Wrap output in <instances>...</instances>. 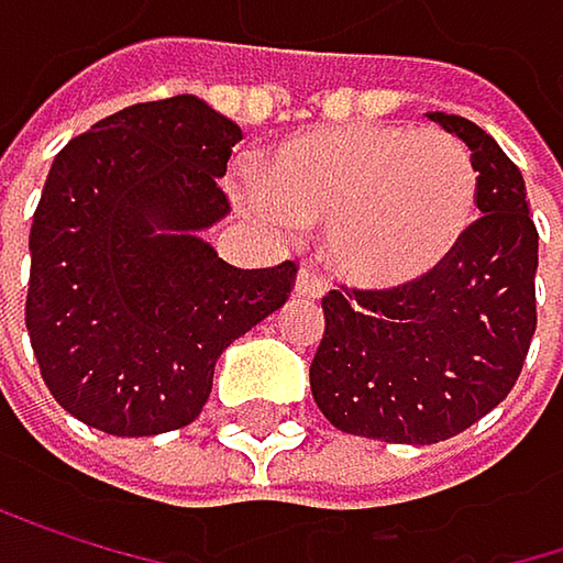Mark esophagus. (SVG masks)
I'll return each mask as SVG.
<instances>
[{
	"label": "esophagus",
	"instance_id": "1",
	"mask_svg": "<svg viewBox=\"0 0 563 563\" xmlns=\"http://www.w3.org/2000/svg\"><path fill=\"white\" fill-rule=\"evenodd\" d=\"M323 290H327V284H323V276H320L317 269H300V273H297V284H294V294H297V297H303V300H320Z\"/></svg>",
	"mask_w": 563,
	"mask_h": 563
}]
</instances>
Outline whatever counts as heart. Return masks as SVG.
Wrapping results in <instances>:
<instances>
[{
    "instance_id": "b5f03b06",
    "label": "heart",
    "mask_w": 563,
    "mask_h": 563,
    "mask_svg": "<svg viewBox=\"0 0 563 563\" xmlns=\"http://www.w3.org/2000/svg\"><path fill=\"white\" fill-rule=\"evenodd\" d=\"M240 207L290 236L327 227L330 269L360 290H397L444 263L474 223L471 153L413 126L353 123L307 130L260 159V186Z\"/></svg>"
}]
</instances>
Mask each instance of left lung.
Masks as SVG:
<instances>
[{"instance_id": "left-lung-1", "label": "left lung", "mask_w": 563, "mask_h": 563, "mask_svg": "<svg viewBox=\"0 0 563 563\" xmlns=\"http://www.w3.org/2000/svg\"><path fill=\"white\" fill-rule=\"evenodd\" d=\"M474 159L481 220L397 290H330L310 390L323 417L384 444H437L514 387L538 327V230L507 153L464 115L427 112Z\"/></svg>"}]
</instances>
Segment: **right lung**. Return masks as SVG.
<instances>
[{
	"instance_id": "right-lung-1",
	"label": "right lung",
	"mask_w": 563,
	"mask_h": 563,
	"mask_svg": "<svg viewBox=\"0 0 563 563\" xmlns=\"http://www.w3.org/2000/svg\"><path fill=\"white\" fill-rule=\"evenodd\" d=\"M243 130L199 96L119 109L53 159L32 230L25 330L76 420L150 437L192 423L220 353L287 303L294 263L236 269L203 240Z\"/></svg>"
}]
</instances>
